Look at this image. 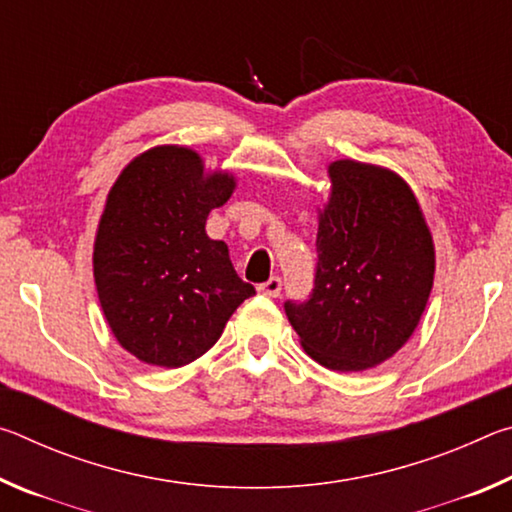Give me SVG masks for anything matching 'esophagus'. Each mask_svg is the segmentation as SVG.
<instances>
[{
	"mask_svg": "<svg viewBox=\"0 0 512 512\" xmlns=\"http://www.w3.org/2000/svg\"><path fill=\"white\" fill-rule=\"evenodd\" d=\"M280 291H282L280 277H271L268 282L259 284V293H264V296H268V298H277V296H280Z\"/></svg>",
	"mask_w": 512,
	"mask_h": 512,
	"instance_id": "34e87169",
	"label": "esophagus"
}]
</instances>
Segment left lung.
Returning a JSON list of instances; mask_svg holds the SVG:
<instances>
[{
  "label": "left lung",
  "instance_id": "obj_1",
  "mask_svg": "<svg viewBox=\"0 0 512 512\" xmlns=\"http://www.w3.org/2000/svg\"><path fill=\"white\" fill-rule=\"evenodd\" d=\"M327 176L314 291L307 302H284V311L311 359L361 372L411 339L433 287L436 250L418 198L395 171L336 160Z\"/></svg>",
  "mask_w": 512,
  "mask_h": 512
}]
</instances>
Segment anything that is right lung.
<instances>
[{
    "label": "right lung",
    "instance_id": "right-lung-1",
    "mask_svg": "<svg viewBox=\"0 0 512 512\" xmlns=\"http://www.w3.org/2000/svg\"><path fill=\"white\" fill-rule=\"evenodd\" d=\"M237 187L228 171H205L194 149L153 146L110 187L94 237V284L110 332L135 359L180 368L223 334L255 293L237 275L207 216Z\"/></svg>",
    "mask_w": 512,
    "mask_h": 512
}]
</instances>
